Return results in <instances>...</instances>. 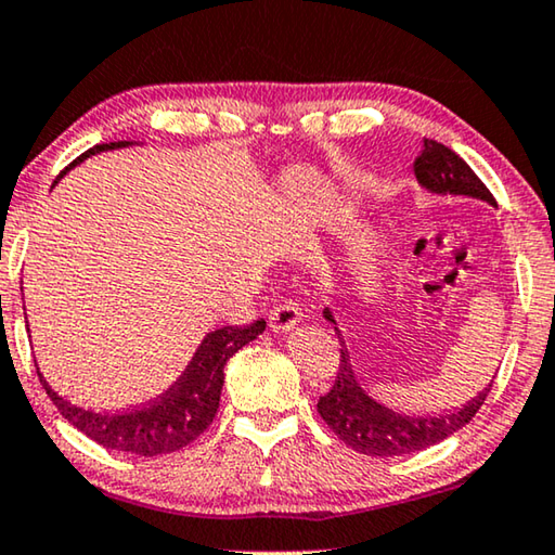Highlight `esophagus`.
Segmentation results:
<instances>
[{
	"label": "esophagus",
	"mask_w": 555,
	"mask_h": 555,
	"mask_svg": "<svg viewBox=\"0 0 555 555\" xmlns=\"http://www.w3.org/2000/svg\"><path fill=\"white\" fill-rule=\"evenodd\" d=\"M300 320H302L300 307H297L295 302H289V300L287 302H280L275 310L270 312V327H272V332H289Z\"/></svg>",
	"instance_id": "esophagus-1"
}]
</instances>
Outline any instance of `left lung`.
I'll return each mask as SVG.
<instances>
[{"instance_id": "obj_1", "label": "left lung", "mask_w": 555, "mask_h": 555, "mask_svg": "<svg viewBox=\"0 0 555 555\" xmlns=\"http://www.w3.org/2000/svg\"><path fill=\"white\" fill-rule=\"evenodd\" d=\"M414 173L422 189L437 195H468V198L486 201L489 206H496L491 191L481 183V178L474 173L464 158H459L454 151L444 143L424 139L422 156L414 160ZM325 320L335 325V335L339 339V366L337 379L325 397H320L318 412L332 431L345 441L347 447L366 456H402L412 451H422L426 447L439 444L451 434L462 429L464 424L474 420L479 412L491 385L479 397H474L466 406L456 412L439 416H416L402 414L385 406L377 399H372L362 389L357 379L352 360H349L343 332L337 327L335 314L325 307Z\"/></svg>"}]
</instances>
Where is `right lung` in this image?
Segmentation results:
<instances>
[{
    "mask_svg": "<svg viewBox=\"0 0 555 555\" xmlns=\"http://www.w3.org/2000/svg\"><path fill=\"white\" fill-rule=\"evenodd\" d=\"M126 146H133V141L99 143V146L81 153L69 168L81 164L83 158L96 156L101 151ZM262 330H266V320H255L248 327H220L208 332L198 349H195V354L191 357V362L181 377L158 399H153L146 406L129 409V412L111 414L76 406L49 387V382L39 372V366L37 374L41 387H44L49 399L59 409V414L69 424H74L81 434H87L89 439L96 441V444L116 451H129V454L139 456L173 454V451L189 447L193 439H198L212 424V420H216L220 389H223L225 382L223 370L228 360L237 349L262 335Z\"/></svg>",
    "mask_w": 555,
    "mask_h": 555,
    "instance_id": "right-lung-1",
    "label": "right lung"
}]
</instances>
